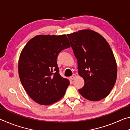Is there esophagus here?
I'll return each mask as SVG.
<instances>
[{
	"label": "esophagus",
	"instance_id": "1",
	"mask_svg": "<svg viewBox=\"0 0 130 130\" xmlns=\"http://www.w3.org/2000/svg\"><path fill=\"white\" fill-rule=\"evenodd\" d=\"M76 74H73V75H72L71 77H70V78H71L72 80H74V79L76 78Z\"/></svg>",
	"mask_w": 130,
	"mask_h": 130
}]
</instances>
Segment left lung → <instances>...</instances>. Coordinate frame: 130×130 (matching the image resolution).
Listing matches in <instances>:
<instances>
[{
	"label": "left lung",
	"mask_w": 130,
	"mask_h": 130,
	"mask_svg": "<svg viewBox=\"0 0 130 130\" xmlns=\"http://www.w3.org/2000/svg\"><path fill=\"white\" fill-rule=\"evenodd\" d=\"M77 60L78 73L84 86L81 95L91 101H99L109 94L115 85L117 66L109 44L98 32L83 30L68 34Z\"/></svg>",
	"instance_id": "obj_1"
}]
</instances>
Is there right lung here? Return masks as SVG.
Wrapping results in <instances>:
<instances>
[{
  "instance_id": "1",
  "label": "right lung",
  "mask_w": 130,
  "mask_h": 130,
  "mask_svg": "<svg viewBox=\"0 0 130 130\" xmlns=\"http://www.w3.org/2000/svg\"><path fill=\"white\" fill-rule=\"evenodd\" d=\"M66 35L37 36L28 42L19 57L22 84L31 98L41 105H50L64 95L69 81L60 76L57 58L70 47Z\"/></svg>"
}]
</instances>
